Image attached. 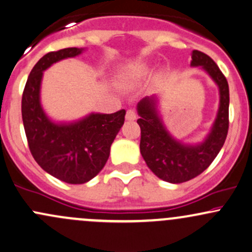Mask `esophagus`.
<instances>
[{"label": "esophagus", "mask_w": 252, "mask_h": 252, "mask_svg": "<svg viewBox=\"0 0 252 252\" xmlns=\"http://www.w3.org/2000/svg\"><path fill=\"white\" fill-rule=\"evenodd\" d=\"M136 116H137V115H136V112L134 111V110L129 109L126 114V121H135Z\"/></svg>", "instance_id": "esophagus-1"}]
</instances>
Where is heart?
<instances>
[{
    "label": "heart",
    "instance_id": "b5f03b06",
    "mask_svg": "<svg viewBox=\"0 0 252 252\" xmlns=\"http://www.w3.org/2000/svg\"><path fill=\"white\" fill-rule=\"evenodd\" d=\"M146 67H129L122 72V74L120 76V82L123 85L124 84H129L142 77L143 74H146Z\"/></svg>",
    "mask_w": 252,
    "mask_h": 252
}]
</instances>
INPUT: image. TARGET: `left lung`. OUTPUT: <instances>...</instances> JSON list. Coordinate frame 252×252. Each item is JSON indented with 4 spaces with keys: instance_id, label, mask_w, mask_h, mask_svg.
Masks as SVG:
<instances>
[{
    "instance_id": "1",
    "label": "left lung",
    "mask_w": 252,
    "mask_h": 252,
    "mask_svg": "<svg viewBox=\"0 0 252 252\" xmlns=\"http://www.w3.org/2000/svg\"><path fill=\"white\" fill-rule=\"evenodd\" d=\"M192 66H201L219 88V110L210 134L200 144L190 146L176 141L158 117L155 97H146L137 104L141 128L140 150L147 166L158 178L181 184L201 174L218 155L228 131V84L218 65L207 54L194 50Z\"/></svg>"
}]
</instances>
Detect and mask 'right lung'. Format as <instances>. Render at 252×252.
<instances>
[{
    "label": "right lung",
    "mask_w": 252,
    "mask_h": 252,
    "mask_svg": "<svg viewBox=\"0 0 252 252\" xmlns=\"http://www.w3.org/2000/svg\"><path fill=\"white\" fill-rule=\"evenodd\" d=\"M71 47L45 54L31 71L22 94V121L28 147L41 168L67 184H85L105 166L110 147L124 123L126 110L90 114L73 123H54L40 103L42 72L54 63L79 56Z\"/></svg>",
    "instance_id": "1"
}]
</instances>
